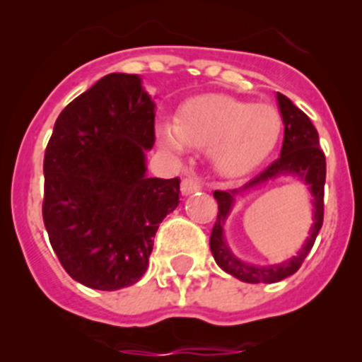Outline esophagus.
Segmentation results:
<instances>
[{"instance_id": "1", "label": "esophagus", "mask_w": 362, "mask_h": 362, "mask_svg": "<svg viewBox=\"0 0 362 362\" xmlns=\"http://www.w3.org/2000/svg\"><path fill=\"white\" fill-rule=\"evenodd\" d=\"M203 187V184H202V180H199L198 177H196V175H191V177H185L184 180H182V185H180V189H182V194H192V192H196V191H199V189Z\"/></svg>"}]
</instances>
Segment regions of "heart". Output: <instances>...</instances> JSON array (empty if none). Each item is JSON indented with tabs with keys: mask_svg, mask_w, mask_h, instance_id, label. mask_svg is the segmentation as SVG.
I'll return each mask as SVG.
<instances>
[{
	"mask_svg": "<svg viewBox=\"0 0 362 362\" xmlns=\"http://www.w3.org/2000/svg\"><path fill=\"white\" fill-rule=\"evenodd\" d=\"M282 117L269 105H254L224 94H206L180 107L173 126L159 129V140L173 152L185 145L210 148L217 168L242 173L257 166L276 147Z\"/></svg>",
	"mask_w": 362,
	"mask_h": 362,
	"instance_id": "1",
	"label": "heart"
}]
</instances>
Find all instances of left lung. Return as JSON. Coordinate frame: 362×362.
Returning <instances> with one entry per match:
<instances>
[{
    "instance_id": "left-lung-1",
    "label": "left lung",
    "mask_w": 362,
    "mask_h": 362,
    "mask_svg": "<svg viewBox=\"0 0 362 362\" xmlns=\"http://www.w3.org/2000/svg\"><path fill=\"white\" fill-rule=\"evenodd\" d=\"M279 98L280 113L284 119V144L280 158L273 160L266 170L250 178L243 187L233 189V191H215L214 198L217 199L218 214L217 221H215L214 229L210 235V250L214 254L215 262L224 269L229 275L236 276L242 282L249 284H273L280 282V280L287 279V276L294 275L299 268H301L303 261L312 250L313 243H315L317 235H319L320 228H322L324 221V184H326V156H324L322 148L319 147V133H317L315 126L312 120L308 119L305 112L294 107L293 101L284 94L276 93ZM280 174H296L303 181H306L310 187V192L314 196V226L310 232L309 240L300 251L289 262L282 265L273 267H254L247 265L240 262L232 255L225 243L223 235H221V226L223 225L225 217L230 211L234 196L238 192L248 190L252 187H258L264 181L278 177Z\"/></svg>"
}]
</instances>
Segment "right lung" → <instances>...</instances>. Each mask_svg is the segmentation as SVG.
<instances>
[{
    "instance_id": "right-lung-1",
    "label": "right lung",
    "mask_w": 362,
    "mask_h": 362,
    "mask_svg": "<svg viewBox=\"0 0 362 362\" xmlns=\"http://www.w3.org/2000/svg\"><path fill=\"white\" fill-rule=\"evenodd\" d=\"M154 108L140 76L110 73L54 124L43 159V224L68 275L90 289L136 284L159 224L180 203V178L145 175Z\"/></svg>"
}]
</instances>
